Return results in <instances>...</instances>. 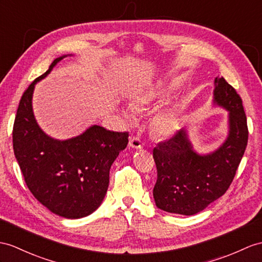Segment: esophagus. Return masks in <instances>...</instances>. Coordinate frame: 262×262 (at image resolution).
<instances>
[{"label":"esophagus","mask_w":262,"mask_h":262,"mask_svg":"<svg viewBox=\"0 0 262 262\" xmlns=\"http://www.w3.org/2000/svg\"><path fill=\"white\" fill-rule=\"evenodd\" d=\"M129 146L135 149H142L143 148V142L140 140L139 137H131L129 141Z\"/></svg>","instance_id":"1"}]
</instances>
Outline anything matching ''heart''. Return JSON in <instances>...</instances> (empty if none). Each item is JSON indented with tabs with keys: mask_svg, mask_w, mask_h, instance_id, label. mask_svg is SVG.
<instances>
[{
	"mask_svg": "<svg viewBox=\"0 0 262 262\" xmlns=\"http://www.w3.org/2000/svg\"><path fill=\"white\" fill-rule=\"evenodd\" d=\"M169 89L162 82H157L143 88H140L132 94L131 105L133 110L141 112L148 109L152 104L160 100L163 95L168 93ZM126 117L129 114L125 113ZM180 116L176 109H164L158 112L151 119L150 131L153 137L158 139H165L173 136L179 129Z\"/></svg>",
	"mask_w": 262,
	"mask_h": 262,
	"instance_id": "1",
	"label": "heart"
}]
</instances>
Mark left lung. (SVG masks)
<instances>
[{"label":"left lung","instance_id":"obj_1","mask_svg":"<svg viewBox=\"0 0 262 262\" xmlns=\"http://www.w3.org/2000/svg\"><path fill=\"white\" fill-rule=\"evenodd\" d=\"M213 103L229 112L228 138L215 151L196 153L186 130L153 149L158 172L153 198L163 211L195 214L230 187L248 143L247 118L240 95L219 76L214 79Z\"/></svg>","mask_w":262,"mask_h":262}]
</instances>
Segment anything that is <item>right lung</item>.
Masks as SVG:
<instances>
[{
    "label": "right lung",
    "mask_w": 262,
    "mask_h": 262,
    "mask_svg": "<svg viewBox=\"0 0 262 262\" xmlns=\"http://www.w3.org/2000/svg\"><path fill=\"white\" fill-rule=\"evenodd\" d=\"M66 56L55 59L23 93L13 125V150L32 194L51 212L79 219L103 201L110 168L126 148L129 135L92 125L78 137L56 140L42 131L32 107L34 86Z\"/></svg>",
    "instance_id": "1"
}]
</instances>
